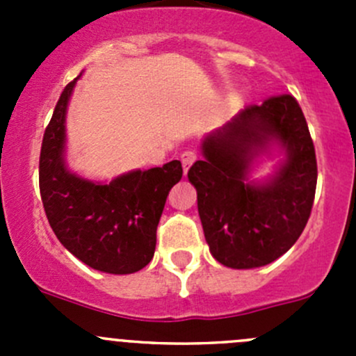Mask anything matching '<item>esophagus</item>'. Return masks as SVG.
Wrapping results in <instances>:
<instances>
[{
	"instance_id": "1",
	"label": "esophagus",
	"mask_w": 356,
	"mask_h": 356,
	"mask_svg": "<svg viewBox=\"0 0 356 356\" xmlns=\"http://www.w3.org/2000/svg\"><path fill=\"white\" fill-rule=\"evenodd\" d=\"M196 160H198V153H196L195 149H186V152H182L181 161H182V167H184V170H188V168L191 167Z\"/></svg>"
}]
</instances>
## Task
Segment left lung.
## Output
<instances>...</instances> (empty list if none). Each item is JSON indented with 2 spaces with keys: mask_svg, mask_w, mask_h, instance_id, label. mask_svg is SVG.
I'll use <instances>...</instances> for the list:
<instances>
[{
  "mask_svg": "<svg viewBox=\"0 0 356 356\" xmlns=\"http://www.w3.org/2000/svg\"><path fill=\"white\" fill-rule=\"evenodd\" d=\"M270 140L285 146L286 163L267 185H248L250 160ZM203 155L188 177L198 191L204 239L215 260L231 268L277 260L303 232L317 188L314 141L296 98L279 95L246 106L204 139Z\"/></svg>",
  "mask_w": 356,
  "mask_h": 356,
  "instance_id": "1",
  "label": "left lung"
}]
</instances>
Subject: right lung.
I'll list each match as a JSON object with an SVG mask.
<instances>
[{"mask_svg": "<svg viewBox=\"0 0 356 356\" xmlns=\"http://www.w3.org/2000/svg\"><path fill=\"white\" fill-rule=\"evenodd\" d=\"M75 81L60 95L42 136L39 191L56 238L72 254L96 270L132 274L152 261L156 227L182 165L136 170L110 184H95L70 174L63 161L65 111Z\"/></svg>", "mask_w": 356, "mask_h": 356, "instance_id": "obj_1", "label": "right lung"}]
</instances>
